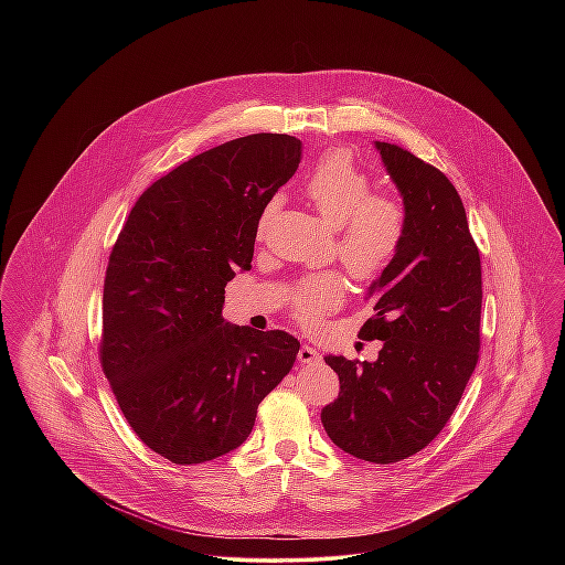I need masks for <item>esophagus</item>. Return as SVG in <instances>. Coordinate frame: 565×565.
Returning a JSON list of instances; mask_svg holds the SVG:
<instances>
[{"instance_id": "obj_1", "label": "esophagus", "mask_w": 565, "mask_h": 565, "mask_svg": "<svg viewBox=\"0 0 565 565\" xmlns=\"http://www.w3.org/2000/svg\"><path fill=\"white\" fill-rule=\"evenodd\" d=\"M320 359H322L320 350H318V348H313V345H309V343H305V345L300 348V352H298V361H300V363H305V365L320 363Z\"/></svg>"}]
</instances>
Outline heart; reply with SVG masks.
Returning a JSON list of instances; mask_svg holds the SVG:
<instances>
[{
	"label": "heart",
	"instance_id": "b5f03b06",
	"mask_svg": "<svg viewBox=\"0 0 565 565\" xmlns=\"http://www.w3.org/2000/svg\"><path fill=\"white\" fill-rule=\"evenodd\" d=\"M307 198L323 222L334 228V256L341 267L359 280L381 276L394 260L404 239V211L390 195L372 193V180L345 152L323 157L305 184ZM276 202L267 206L260 228ZM341 282L330 276H316L294 291V311L307 326L320 322L339 307Z\"/></svg>",
	"mask_w": 565,
	"mask_h": 565
}]
</instances>
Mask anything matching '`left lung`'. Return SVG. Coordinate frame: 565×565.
Instances as JSON below:
<instances>
[{
	"label": "left lung",
	"mask_w": 565,
	"mask_h": 565,
	"mask_svg": "<svg viewBox=\"0 0 565 565\" xmlns=\"http://www.w3.org/2000/svg\"><path fill=\"white\" fill-rule=\"evenodd\" d=\"M404 206V239L367 287L374 318L361 339L383 343L376 361H323L339 396L322 424L343 452L396 463L428 446L446 426L477 367L481 348V256L463 202L433 164L374 141Z\"/></svg>",
	"instance_id": "1"
}]
</instances>
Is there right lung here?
<instances>
[{"label":"right lung","instance_id":"1","mask_svg":"<svg viewBox=\"0 0 565 565\" xmlns=\"http://www.w3.org/2000/svg\"><path fill=\"white\" fill-rule=\"evenodd\" d=\"M300 159V139L267 132L198 154L143 191L110 252L102 367L139 439L175 466L239 448L294 367V334L235 326L222 309Z\"/></svg>","mask_w":565,"mask_h":565}]
</instances>
